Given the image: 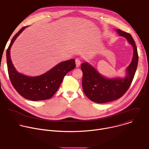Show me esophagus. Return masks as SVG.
Returning a JSON list of instances; mask_svg holds the SVG:
<instances>
[{"label":"esophagus","instance_id":"1","mask_svg":"<svg viewBox=\"0 0 149 149\" xmlns=\"http://www.w3.org/2000/svg\"><path fill=\"white\" fill-rule=\"evenodd\" d=\"M75 63H76V67H78L81 64V61L79 58H76L75 59Z\"/></svg>","mask_w":149,"mask_h":149}]
</instances>
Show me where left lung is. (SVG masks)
I'll return each mask as SVG.
<instances>
[{"instance_id":"obj_1","label":"left lung","mask_w":149,"mask_h":149,"mask_svg":"<svg viewBox=\"0 0 149 149\" xmlns=\"http://www.w3.org/2000/svg\"><path fill=\"white\" fill-rule=\"evenodd\" d=\"M117 31L120 36L127 39L134 49L133 59L127 69L125 78H106L88 63H82L81 65L83 73L82 85L84 93L90 100L97 103L110 102L121 98L130 87L137 70L139 55L133 38L129 33L120 29Z\"/></svg>"}]
</instances>
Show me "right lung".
Instances as JSON below:
<instances>
[{"label":"right lung","instance_id":"add662e5","mask_svg":"<svg viewBox=\"0 0 149 149\" xmlns=\"http://www.w3.org/2000/svg\"><path fill=\"white\" fill-rule=\"evenodd\" d=\"M26 27L28 26L23 27L13 36L7 49L9 77L14 88L24 98L32 101L48 100L57 91L65 75L75 68V60L62 62L46 73L37 77H28L18 72L12 62L10 50L17 36Z\"/></svg>","mask_w":149,"mask_h":149}]
</instances>
